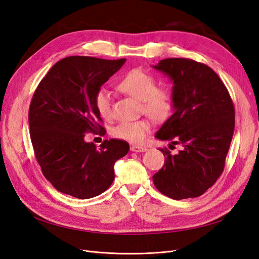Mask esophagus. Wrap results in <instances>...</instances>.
<instances>
[{"label": "esophagus", "instance_id": "esophagus-1", "mask_svg": "<svg viewBox=\"0 0 259 259\" xmlns=\"http://www.w3.org/2000/svg\"><path fill=\"white\" fill-rule=\"evenodd\" d=\"M148 149L143 146H132L131 147V151H133V152H145Z\"/></svg>", "mask_w": 259, "mask_h": 259}]
</instances>
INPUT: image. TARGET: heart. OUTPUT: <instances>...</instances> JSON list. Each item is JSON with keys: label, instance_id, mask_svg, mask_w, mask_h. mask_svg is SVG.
Returning <instances> with one entry per match:
<instances>
[{"label": "heart", "instance_id": "1", "mask_svg": "<svg viewBox=\"0 0 259 259\" xmlns=\"http://www.w3.org/2000/svg\"><path fill=\"white\" fill-rule=\"evenodd\" d=\"M116 89L130 97L140 100L142 111L155 121H164L173 109L171 93L162 88H156L152 75L140 69L131 70L116 83ZM95 107L99 115L108 120L111 117V100L109 94L99 91L95 96ZM151 130V124L146 119L121 122L112 131V135L133 144L143 143Z\"/></svg>", "mask_w": 259, "mask_h": 259}]
</instances>
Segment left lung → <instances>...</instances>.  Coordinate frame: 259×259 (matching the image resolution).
Returning <instances> with one entry per match:
<instances>
[{"label": "left lung", "instance_id": "left-lung-1", "mask_svg": "<svg viewBox=\"0 0 259 259\" xmlns=\"http://www.w3.org/2000/svg\"><path fill=\"white\" fill-rule=\"evenodd\" d=\"M173 83V114L155 138L183 147L163 150L164 165L152 176L160 192L175 200L197 198L222 175L234 131V108L226 86L204 64L167 58L153 65Z\"/></svg>", "mask_w": 259, "mask_h": 259}]
</instances>
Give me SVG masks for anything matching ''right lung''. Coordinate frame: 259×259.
<instances>
[{"label":"right lung","mask_w":259,"mask_h":259,"mask_svg":"<svg viewBox=\"0 0 259 259\" xmlns=\"http://www.w3.org/2000/svg\"><path fill=\"white\" fill-rule=\"evenodd\" d=\"M126 59L70 56L55 64L38 84L29 109L30 137L45 178L65 194L91 199L114 179L115 162L130 146L119 139L99 148L85 142L86 133L100 128L95 96L101 85Z\"/></svg>","instance_id":"add662e5"}]
</instances>
